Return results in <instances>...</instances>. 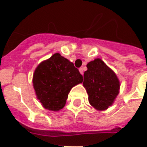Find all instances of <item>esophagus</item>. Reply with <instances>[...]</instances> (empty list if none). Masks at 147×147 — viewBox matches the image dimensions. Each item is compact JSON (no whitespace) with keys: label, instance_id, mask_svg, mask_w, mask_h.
<instances>
[{"label":"esophagus","instance_id":"obj_1","mask_svg":"<svg viewBox=\"0 0 147 147\" xmlns=\"http://www.w3.org/2000/svg\"><path fill=\"white\" fill-rule=\"evenodd\" d=\"M79 70H80V73L82 74V75H83V67H80Z\"/></svg>","mask_w":147,"mask_h":147}]
</instances>
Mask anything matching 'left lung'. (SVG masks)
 Returning <instances> with one entry per match:
<instances>
[{
	"label": "left lung",
	"mask_w": 147,
	"mask_h": 147,
	"mask_svg": "<svg viewBox=\"0 0 147 147\" xmlns=\"http://www.w3.org/2000/svg\"><path fill=\"white\" fill-rule=\"evenodd\" d=\"M86 67L83 86L90 104L98 110H105L119 94L120 81L113 71L99 58L89 62Z\"/></svg>",
	"instance_id": "obj_1"
}]
</instances>
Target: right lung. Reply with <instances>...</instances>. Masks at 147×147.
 Returning a JSON list of instances; mask_svg holds the SVG:
<instances>
[{"label": "right lung", "instance_id": "right-lung-1", "mask_svg": "<svg viewBox=\"0 0 147 147\" xmlns=\"http://www.w3.org/2000/svg\"><path fill=\"white\" fill-rule=\"evenodd\" d=\"M83 82V76L72 62L55 53L34 71V89L43 107L58 111L64 107L71 89Z\"/></svg>", "mask_w": 147, "mask_h": 147}]
</instances>
